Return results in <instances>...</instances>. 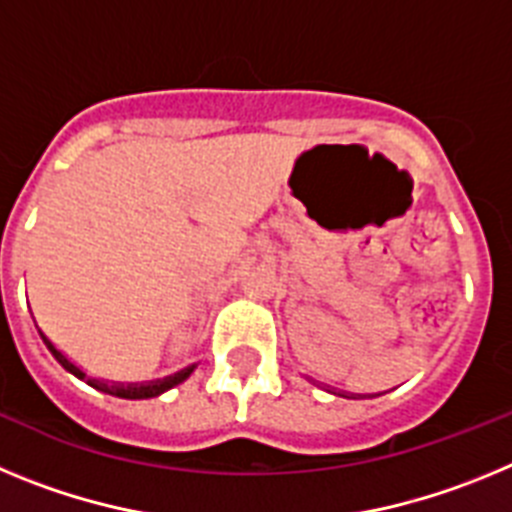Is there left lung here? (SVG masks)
I'll return each mask as SVG.
<instances>
[{"instance_id": "obj_1", "label": "left lung", "mask_w": 512, "mask_h": 512, "mask_svg": "<svg viewBox=\"0 0 512 512\" xmlns=\"http://www.w3.org/2000/svg\"><path fill=\"white\" fill-rule=\"evenodd\" d=\"M333 395H341V397H354V400H359V397H369V395H348V392H333ZM374 397V395H372Z\"/></svg>"}]
</instances>
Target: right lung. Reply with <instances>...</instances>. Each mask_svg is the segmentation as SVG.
<instances>
[{
	"label": "right lung",
	"mask_w": 512,
	"mask_h": 512,
	"mask_svg": "<svg viewBox=\"0 0 512 512\" xmlns=\"http://www.w3.org/2000/svg\"><path fill=\"white\" fill-rule=\"evenodd\" d=\"M45 341V346H48V351H51L53 356H56L58 364L66 369V372H71L74 377L84 379V382L89 384V387H94V390L104 392V395H112V397H122V400H151V397H158L164 395V392H169L171 387H176V384H182L184 379L189 377V374L197 369V364L187 366V369H182V372L176 374H169V377L164 379H153V382H130V384H122V382H104V379H97V377H89L81 366H76L74 361L69 359V356L63 354L61 348H56V343L51 341V338L45 336V333H40Z\"/></svg>",
	"instance_id": "add662e5"
}]
</instances>
